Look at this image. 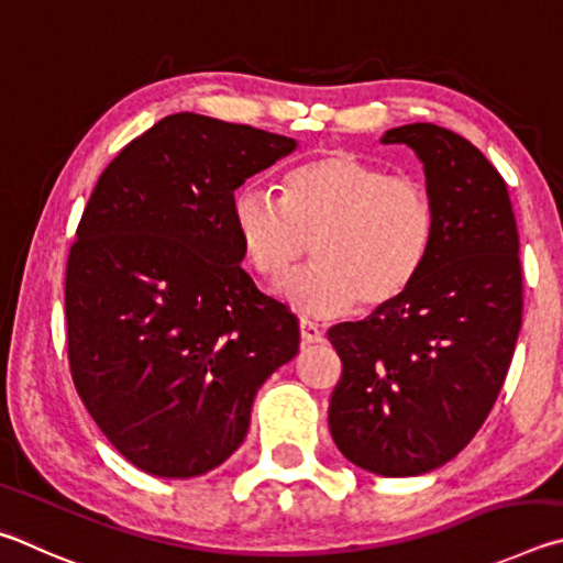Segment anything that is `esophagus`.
Wrapping results in <instances>:
<instances>
[{"mask_svg":"<svg viewBox=\"0 0 563 563\" xmlns=\"http://www.w3.org/2000/svg\"><path fill=\"white\" fill-rule=\"evenodd\" d=\"M299 333H301V343H321L323 341L321 329L309 319L299 321Z\"/></svg>","mask_w":563,"mask_h":563,"instance_id":"34e87169","label":"esophagus"}]
</instances>
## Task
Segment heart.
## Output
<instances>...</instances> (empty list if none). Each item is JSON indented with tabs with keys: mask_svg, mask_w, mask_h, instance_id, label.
<instances>
[{
	"mask_svg": "<svg viewBox=\"0 0 563 563\" xmlns=\"http://www.w3.org/2000/svg\"><path fill=\"white\" fill-rule=\"evenodd\" d=\"M232 224L246 262L269 282L284 279L313 242L317 264L279 294L301 313L333 319L356 301L386 307L416 282L435 240V205L418 177L333 151L291 167L282 200L254 185L236 190Z\"/></svg>",
	"mask_w": 563,
	"mask_h": 563,
	"instance_id": "1",
	"label": "heart"
}]
</instances>
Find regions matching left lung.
<instances>
[{
  "instance_id": "left-lung-1",
  "label": "left lung",
  "mask_w": 563,
  "mask_h": 563,
  "mask_svg": "<svg viewBox=\"0 0 563 563\" xmlns=\"http://www.w3.org/2000/svg\"><path fill=\"white\" fill-rule=\"evenodd\" d=\"M380 141L422 161L435 240L396 301L329 331L343 363L329 428L353 465L412 477L455 457L505 386L521 329L519 234L507 183L465 137L410 123Z\"/></svg>"
}]
</instances>
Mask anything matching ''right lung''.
Listing matches in <instances>:
<instances>
[{"instance_id":"obj_1","label":"right lung","mask_w":563,"mask_h":563,"mask_svg":"<svg viewBox=\"0 0 563 563\" xmlns=\"http://www.w3.org/2000/svg\"><path fill=\"white\" fill-rule=\"evenodd\" d=\"M297 141L173 113L98 177L66 264L74 386L121 455L155 477L205 475L242 445L299 321L242 269L232 197Z\"/></svg>"}]
</instances>
